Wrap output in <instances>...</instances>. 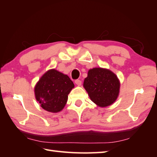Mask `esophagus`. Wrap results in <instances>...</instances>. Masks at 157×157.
Here are the masks:
<instances>
[{
  "label": "esophagus",
  "mask_w": 157,
  "mask_h": 157,
  "mask_svg": "<svg viewBox=\"0 0 157 157\" xmlns=\"http://www.w3.org/2000/svg\"><path fill=\"white\" fill-rule=\"evenodd\" d=\"M75 84H76V85H77L78 86H81V83H82V82H81V80H78V79H77V80H75Z\"/></svg>",
  "instance_id": "obj_1"
}]
</instances>
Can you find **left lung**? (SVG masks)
Listing matches in <instances>:
<instances>
[{
	"label": "left lung",
	"mask_w": 157,
	"mask_h": 157,
	"mask_svg": "<svg viewBox=\"0 0 157 157\" xmlns=\"http://www.w3.org/2000/svg\"><path fill=\"white\" fill-rule=\"evenodd\" d=\"M83 86L90 100L104 107L116 101L119 95L120 82L117 76L109 70L94 68L89 71Z\"/></svg>",
	"instance_id": "obj_1"
}]
</instances>
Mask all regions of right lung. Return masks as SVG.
Returning a JSON list of instances; mask_svg holds the SVG:
<instances>
[{"instance_id":"right-lung-1","label":"right lung","mask_w":157,"mask_h":157,"mask_svg":"<svg viewBox=\"0 0 157 157\" xmlns=\"http://www.w3.org/2000/svg\"><path fill=\"white\" fill-rule=\"evenodd\" d=\"M74 83L67 75L55 69L48 71L35 86L36 99L44 109L57 113L62 110Z\"/></svg>"}]
</instances>
